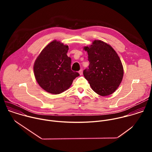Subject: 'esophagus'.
<instances>
[{"mask_svg":"<svg viewBox=\"0 0 152 152\" xmlns=\"http://www.w3.org/2000/svg\"><path fill=\"white\" fill-rule=\"evenodd\" d=\"M79 73L80 75H82V74H83V70H82V69L80 70L79 71Z\"/></svg>","mask_w":152,"mask_h":152,"instance_id":"34e87169","label":"esophagus"}]
</instances>
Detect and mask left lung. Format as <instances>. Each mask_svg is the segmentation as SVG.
Masks as SVG:
<instances>
[{
    "mask_svg": "<svg viewBox=\"0 0 152 152\" xmlns=\"http://www.w3.org/2000/svg\"><path fill=\"white\" fill-rule=\"evenodd\" d=\"M87 51L90 65L83 70V76L93 90L102 96L113 94L119 86L123 77L121 61L114 49L107 43L94 40Z\"/></svg>",
    "mask_w": 152,
    "mask_h": 152,
    "instance_id": "1",
    "label": "left lung"
}]
</instances>
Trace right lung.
Instances as JSON below:
<instances>
[{
	"instance_id": "1",
	"label": "right lung",
	"mask_w": 152,
	"mask_h": 152,
	"mask_svg": "<svg viewBox=\"0 0 152 152\" xmlns=\"http://www.w3.org/2000/svg\"><path fill=\"white\" fill-rule=\"evenodd\" d=\"M69 46L54 40L48 45L34 65L37 82L46 91L60 94L70 88L79 74L71 70L72 59L67 55Z\"/></svg>"
}]
</instances>
